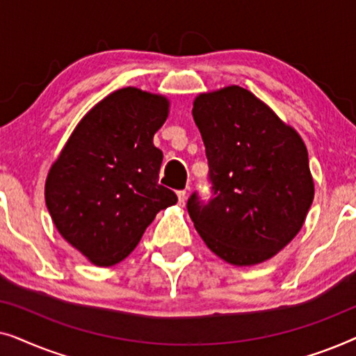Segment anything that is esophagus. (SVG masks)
<instances>
[{
  "mask_svg": "<svg viewBox=\"0 0 356 356\" xmlns=\"http://www.w3.org/2000/svg\"><path fill=\"white\" fill-rule=\"evenodd\" d=\"M186 191H178V204L179 206H184L186 204Z\"/></svg>",
  "mask_w": 356,
  "mask_h": 356,
  "instance_id": "34e87169",
  "label": "esophagus"
}]
</instances>
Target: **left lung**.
I'll return each mask as SVG.
<instances>
[{
    "label": "left lung",
    "instance_id": "obj_1",
    "mask_svg": "<svg viewBox=\"0 0 356 356\" xmlns=\"http://www.w3.org/2000/svg\"><path fill=\"white\" fill-rule=\"evenodd\" d=\"M209 160L212 197L188 199L209 250L228 264H261L289 245L314 199L308 150L296 131L240 86L193 102Z\"/></svg>",
    "mask_w": 356,
    "mask_h": 356
}]
</instances>
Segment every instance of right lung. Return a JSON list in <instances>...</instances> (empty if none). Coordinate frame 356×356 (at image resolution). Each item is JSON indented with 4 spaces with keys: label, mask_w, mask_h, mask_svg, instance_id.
<instances>
[{
    "label": "right lung",
    "mask_w": 356,
    "mask_h": 356,
    "mask_svg": "<svg viewBox=\"0 0 356 356\" xmlns=\"http://www.w3.org/2000/svg\"><path fill=\"white\" fill-rule=\"evenodd\" d=\"M168 111L163 95L138 87L111 92L87 111L53 162L48 212L92 264H118L155 216L177 204V194L159 184L163 154L154 145Z\"/></svg>",
    "instance_id": "right-lung-1"
}]
</instances>
